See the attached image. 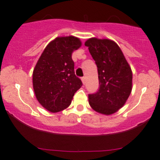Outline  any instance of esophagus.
<instances>
[{
  "mask_svg": "<svg viewBox=\"0 0 160 160\" xmlns=\"http://www.w3.org/2000/svg\"><path fill=\"white\" fill-rule=\"evenodd\" d=\"M82 83H83V85H85V77H82Z\"/></svg>",
  "mask_w": 160,
  "mask_h": 160,
  "instance_id": "34e87169",
  "label": "esophagus"
}]
</instances>
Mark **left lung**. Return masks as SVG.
<instances>
[{
    "label": "left lung",
    "mask_w": 160,
    "mask_h": 160,
    "mask_svg": "<svg viewBox=\"0 0 160 160\" xmlns=\"http://www.w3.org/2000/svg\"><path fill=\"white\" fill-rule=\"evenodd\" d=\"M96 61L99 91L88 95L90 107L110 115L125 104L132 89V72L119 46L111 39L90 38L85 42Z\"/></svg>",
    "instance_id": "left-lung-1"
}]
</instances>
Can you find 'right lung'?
<instances>
[{
	"label": "right lung",
	"mask_w": 160,
	"mask_h": 160,
	"mask_svg": "<svg viewBox=\"0 0 160 160\" xmlns=\"http://www.w3.org/2000/svg\"><path fill=\"white\" fill-rule=\"evenodd\" d=\"M82 46L78 38L61 36L50 41L39 57L32 73V85L38 102L51 113L70 106L82 85L74 70L72 54Z\"/></svg>",
	"instance_id": "right-lung-1"
}]
</instances>
